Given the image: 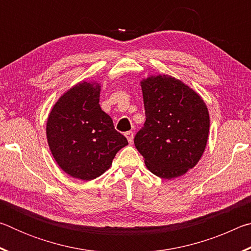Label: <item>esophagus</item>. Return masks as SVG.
Here are the masks:
<instances>
[{"label": "esophagus", "instance_id": "34e87169", "mask_svg": "<svg viewBox=\"0 0 251 251\" xmlns=\"http://www.w3.org/2000/svg\"><path fill=\"white\" fill-rule=\"evenodd\" d=\"M125 136H126L127 141H128V143H129V144L133 143V139H134V134H133V131H126V133H125Z\"/></svg>", "mask_w": 251, "mask_h": 251}]
</instances>
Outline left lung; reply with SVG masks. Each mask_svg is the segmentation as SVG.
<instances>
[{
    "instance_id": "1",
    "label": "left lung",
    "mask_w": 251,
    "mask_h": 251,
    "mask_svg": "<svg viewBox=\"0 0 251 251\" xmlns=\"http://www.w3.org/2000/svg\"><path fill=\"white\" fill-rule=\"evenodd\" d=\"M146 122L134 144L146 167L164 179L185 175L205 151L209 113L188 85L169 75H151L141 82Z\"/></svg>"
}]
</instances>
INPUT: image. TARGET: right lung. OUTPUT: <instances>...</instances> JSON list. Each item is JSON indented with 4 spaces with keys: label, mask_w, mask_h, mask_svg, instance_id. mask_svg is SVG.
I'll use <instances>...</instances> for the list:
<instances>
[{
    "label": "right lung",
    "mask_w": 251,
    "mask_h": 251,
    "mask_svg": "<svg viewBox=\"0 0 251 251\" xmlns=\"http://www.w3.org/2000/svg\"><path fill=\"white\" fill-rule=\"evenodd\" d=\"M100 85L79 82L53 106L46 122L50 152L67 175L82 180L100 177L128 145L100 106Z\"/></svg>",
    "instance_id": "add662e5"
}]
</instances>
